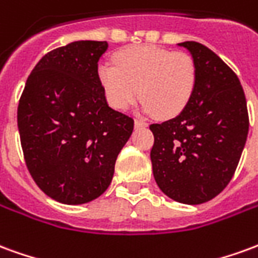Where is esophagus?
Returning <instances> with one entry per match:
<instances>
[{
  "label": "esophagus",
  "mask_w": 258,
  "mask_h": 258,
  "mask_svg": "<svg viewBox=\"0 0 258 258\" xmlns=\"http://www.w3.org/2000/svg\"><path fill=\"white\" fill-rule=\"evenodd\" d=\"M134 124L135 128H141V127H146V125H148V123H146L145 120H142V118H137Z\"/></svg>",
  "instance_id": "esophagus-1"
}]
</instances>
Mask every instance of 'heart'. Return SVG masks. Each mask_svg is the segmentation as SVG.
Instances as JSON below:
<instances>
[{"label":"heart","instance_id":"heart-1","mask_svg":"<svg viewBox=\"0 0 258 258\" xmlns=\"http://www.w3.org/2000/svg\"><path fill=\"white\" fill-rule=\"evenodd\" d=\"M113 62L99 64L98 77L109 103L118 110H127L141 95L145 112L175 117L194 96L198 69L189 53L138 45L118 51Z\"/></svg>","mask_w":258,"mask_h":258}]
</instances>
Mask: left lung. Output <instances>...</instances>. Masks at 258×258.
<instances>
[{
    "mask_svg": "<svg viewBox=\"0 0 258 258\" xmlns=\"http://www.w3.org/2000/svg\"><path fill=\"white\" fill-rule=\"evenodd\" d=\"M178 45L196 63V88L177 117L149 127L155 137L152 168L163 194L179 203L200 205L232 179L247 140L249 114L232 69L200 42Z\"/></svg>",
    "mask_w": 258,
    "mask_h": 258,
    "instance_id": "left-lung-1",
    "label": "left lung"
}]
</instances>
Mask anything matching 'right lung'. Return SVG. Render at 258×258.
I'll use <instances>...</instances> for the list:
<instances>
[{"label": "right lung", "mask_w": 258, "mask_h": 258, "mask_svg": "<svg viewBox=\"0 0 258 258\" xmlns=\"http://www.w3.org/2000/svg\"><path fill=\"white\" fill-rule=\"evenodd\" d=\"M106 41H74L44 55L26 81L18 128L26 166L40 189L83 205L109 188L134 120L107 105L98 77Z\"/></svg>", "instance_id": "obj_1"}]
</instances>
